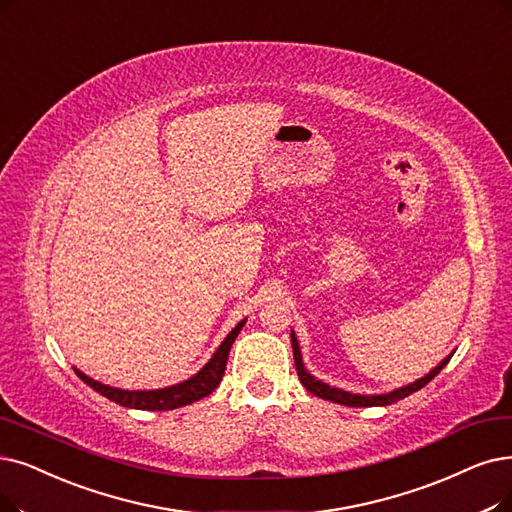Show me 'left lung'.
Instances as JSON below:
<instances>
[{
  "label": "left lung",
  "instance_id": "8db88e82",
  "mask_svg": "<svg viewBox=\"0 0 512 512\" xmlns=\"http://www.w3.org/2000/svg\"><path fill=\"white\" fill-rule=\"evenodd\" d=\"M292 349H294V363H296V372H298V378L302 382V386L306 388V391L321 397V399H327V401H334V403H340V405H349V407H376V405H391L399 399H405L407 395H412L416 391H420L422 386H426L428 382H431L443 367L449 363V359H452V355L445 357L435 370L428 372L424 378L407 384V386H401L397 388V391H391V393H384V395H355V393H346L342 391V388H334L330 384H325L321 380H317L315 376H311L309 372H306V367L302 363V355H300V346H298V340H296V334L292 332Z\"/></svg>",
  "mask_w": 512,
  "mask_h": 512
}]
</instances>
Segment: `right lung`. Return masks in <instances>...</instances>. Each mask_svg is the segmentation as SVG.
I'll return each instance as SVG.
<instances>
[{"mask_svg":"<svg viewBox=\"0 0 512 512\" xmlns=\"http://www.w3.org/2000/svg\"><path fill=\"white\" fill-rule=\"evenodd\" d=\"M245 325V319L239 321L231 334L222 340V344L218 346V351L212 355V359L201 367V370L191 376L189 380L168 386V388H155V391H121V388H113L109 384H100L96 380H92L90 376H86L84 372L75 370V374L84 380L90 388H94L96 393H100L102 397H107L119 405L124 407H134V410H151V412H168V410H176V407L189 405L193 401H199L203 397H208L214 388L220 384L224 370H227V359H229V351L237 338V334L241 332V327Z\"/></svg>","mask_w":512,"mask_h":512,"instance_id":"obj_1","label":"right lung"}]
</instances>
